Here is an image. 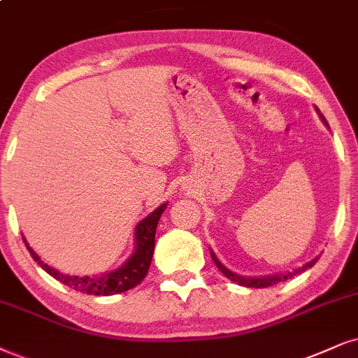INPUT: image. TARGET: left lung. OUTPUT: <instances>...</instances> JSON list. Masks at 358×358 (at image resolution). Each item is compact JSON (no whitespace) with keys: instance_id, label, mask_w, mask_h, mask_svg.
Instances as JSON below:
<instances>
[{"instance_id":"obj_1","label":"left lung","mask_w":358,"mask_h":358,"mask_svg":"<svg viewBox=\"0 0 358 358\" xmlns=\"http://www.w3.org/2000/svg\"><path fill=\"white\" fill-rule=\"evenodd\" d=\"M320 117H322V121L325 122V124H327V121H325V117L322 116L320 114ZM329 126V124H327ZM210 255H213V260L215 262V266L219 267V271L224 273V275L227 277L229 280H232V282H237V284L239 285H244V287H254V289H264V287H271V285H277L279 284V282H284V280H289V279H292L294 275H297V273H301V272H303L306 271V268H310L312 266H314V264L317 262V259H314V260H310V262L308 264H306V266H303L302 268H297V271H294V272H290V273H287V275H271V277H241V275H237V273H232L231 271H227L226 267L222 266V264L219 262L217 260V257H215L214 255V252H210Z\"/></svg>"}]
</instances>
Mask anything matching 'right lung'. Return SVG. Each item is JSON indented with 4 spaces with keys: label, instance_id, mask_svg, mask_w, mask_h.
Listing matches in <instances>:
<instances>
[{
    "label": "right lung",
    "instance_id": "right-lung-1",
    "mask_svg": "<svg viewBox=\"0 0 358 358\" xmlns=\"http://www.w3.org/2000/svg\"><path fill=\"white\" fill-rule=\"evenodd\" d=\"M167 204H162L157 207L152 214H149L148 217L141 220L136 227V252L126 260L124 266H121L117 271L111 273H104L101 277H71L64 275V273L55 271V268L44 264L41 259L34 254V250L28 247L31 257L34 259V262H38L44 271L50 273L51 277H55L56 280H59L61 284L71 287V289L78 290V292L90 294V295H114V294H122L126 290L134 289L136 285H139L144 280V277L148 275L149 266H151L152 252H154V244H156V227L159 222V217L164 213Z\"/></svg>",
    "mask_w": 358,
    "mask_h": 358
}]
</instances>
